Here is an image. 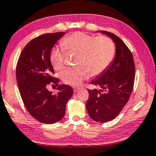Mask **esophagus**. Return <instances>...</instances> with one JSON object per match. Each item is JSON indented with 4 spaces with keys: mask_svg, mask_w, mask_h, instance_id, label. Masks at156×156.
<instances>
[{
    "mask_svg": "<svg viewBox=\"0 0 156 156\" xmlns=\"http://www.w3.org/2000/svg\"><path fill=\"white\" fill-rule=\"evenodd\" d=\"M79 90H80V88H78V87H75L73 89V90H74V93H76Z\"/></svg>",
    "mask_w": 156,
    "mask_h": 156,
    "instance_id": "obj_1",
    "label": "esophagus"
}]
</instances>
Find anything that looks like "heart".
I'll use <instances>...</instances> for the list:
<instances>
[{"label":"heart","mask_w":156,"mask_h":156,"mask_svg":"<svg viewBox=\"0 0 156 156\" xmlns=\"http://www.w3.org/2000/svg\"><path fill=\"white\" fill-rule=\"evenodd\" d=\"M63 47H55L51 52V63L55 70L63 68L67 51L78 52L76 63L81 64L67 68L61 74L63 82L77 87L90 74L98 76L110 66L116 53V45L105 35L94 37L83 32H75L61 40Z\"/></svg>","instance_id":"1"}]
</instances>
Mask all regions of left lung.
<instances>
[{
    "label": "left lung",
    "instance_id": "8db88e82",
    "mask_svg": "<svg viewBox=\"0 0 156 156\" xmlns=\"http://www.w3.org/2000/svg\"><path fill=\"white\" fill-rule=\"evenodd\" d=\"M101 32L116 43V57L107 70L92 81L102 89L88 90L86 108L94 121L107 122L116 118L127 103L134 87L135 66L132 52L123 40L110 32Z\"/></svg>",
    "mask_w": 156,
    "mask_h": 156
}]
</instances>
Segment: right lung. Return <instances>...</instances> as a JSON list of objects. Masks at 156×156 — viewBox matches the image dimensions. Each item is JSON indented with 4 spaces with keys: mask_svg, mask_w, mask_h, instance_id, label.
I'll use <instances>...</instances> for the list:
<instances>
[{
    "mask_svg": "<svg viewBox=\"0 0 156 156\" xmlns=\"http://www.w3.org/2000/svg\"><path fill=\"white\" fill-rule=\"evenodd\" d=\"M65 34L46 33L34 38L24 48L17 61L16 81L24 106L43 124H54L63 119L73 93L70 86L58 85V79L53 76L55 73L50 59L53 46ZM49 84L58 86L57 95L47 90Z\"/></svg>",
    "mask_w": 156,
    "mask_h": 156,
    "instance_id": "obj_1",
    "label": "right lung"
}]
</instances>
